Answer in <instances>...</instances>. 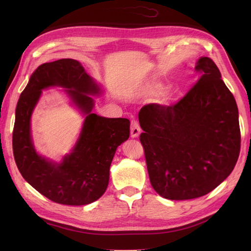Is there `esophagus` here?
Masks as SVG:
<instances>
[{
	"mask_svg": "<svg viewBox=\"0 0 251 251\" xmlns=\"http://www.w3.org/2000/svg\"><path fill=\"white\" fill-rule=\"evenodd\" d=\"M140 134V126L139 124L136 120L131 121V137L136 138L138 137Z\"/></svg>",
	"mask_w": 251,
	"mask_h": 251,
	"instance_id": "obj_1",
	"label": "esophagus"
}]
</instances>
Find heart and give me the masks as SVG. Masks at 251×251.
Listing matches in <instances>:
<instances>
[{"instance_id":"b5f03b06","label":"heart","mask_w":251,"mask_h":251,"mask_svg":"<svg viewBox=\"0 0 251 251\" xmlns=\"http://www.w3.org/2000/svg\"><path fill=\"white\" fill-rule=\"evenodd\" d=\"M166 89H168V86H166L165 83L156 79H150L144 83V91L151 95L162 94ZM173 95L171 93L165 92L161 95L160 100H159V103L162 105H170L173 102Z\"/></svg>"}]
</instances>
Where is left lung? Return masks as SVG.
Instances as JSON below:
<instances>
[{
  "instance_id": "8db88e82",
  "label": "left lung",
  "mask_w": 251,
  "mask_h": 251,
  "mask_svg": "<svg viewBox=\"0 0 251 251\" xmlns=\"http://www.w3.org/2000/svg\"><path fill=\"white\" fill-rule=\"evenodd\" d=\"M197 81L175 105L139 112L151 184L165 199L210 193L229 176L241 147L237 102L209 57L196 63Z\"/></svg>"
}]
</instances>
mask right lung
<instances>
[{"label":"right lung","instance_id":"obj_1","mask_svg":"<svg viewBox=\"0 0 251 251\" xmlns=\"http://www.w3.org/2000/svg\"><path fill=\"white\" fill-rule=\"evenodd\" d=\"M59 86L85 117L74 149L60 163L37 153L31 134V116L43 89ZM101 88L77 60L45 63L31 74L16 109L12 134L14 160L28 183L46 198L64 205L90 204L104 194L117 148L130 137V120L92 113V96Z\"/></svg>","mask_w":251,"mask_h":251}]
</instances>
